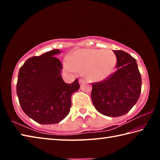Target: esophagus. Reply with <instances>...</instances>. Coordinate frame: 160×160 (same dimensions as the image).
Masks as SVG:
<instances>
[{
	"label": "esophagus",
	"mask_w": 160,
	"mask_h": 160,
	"mask_svg": "<svg viewBox=\"0 0 160 160\" xmlns=\"http://www.w3.org/2000/svg\"><path fill=\"white\" fill-rule=\"evenodd\" d=\"M83 82H84V80L82 79V78H80V79H79V83L81 84V83H82Z\"/></svg>",
	"instance_id": "esophagus-1"
}]
</instances>
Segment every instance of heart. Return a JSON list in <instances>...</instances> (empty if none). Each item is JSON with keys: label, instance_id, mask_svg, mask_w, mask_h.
Instances as JSON below:
<instances>
[{"label": "heart", "instance_id": "1", "mask_svg": "<svg viewBox=\"0 0 160 160\" xmlns=\"http://www.w3.org/2000/svg\"><path fill=\"white\" fill-rule=\"evenodd\" d=\"M117 63L115 53L111 50L82 48L75 51L65 62V68L70 72L85 70V74L92 80H102L114 71Z\"/></svg>", "mask_w": 160, "mask_h": 160}]
</instances>
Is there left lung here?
<instances>
[{
    "mask_svg": "<svg viewBox=\"0 0 160 160\" xmlns=\"http://www.w3.org/2000/svg\"><path fill=\"white\" fill-rule=\"evenodd\" d=\"M116 68L109 78L92 83L91 97L95 109L109 117L125 115L136 104L141 92L142 79L136 60L121 50H113Z\"/></svg>",
    "mask_w": 160,
    "mask_h": 160,
    "instance_id": "1",
    "label": "left lung"
}]
</instances>
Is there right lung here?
I'll return each instance as SVG.
<instances>
[{
	"mask_svg": "<svg viewBox=\"0 0 160 160\" xmlns=\"http://www.w3.org/2000/svg\"><path fill=\"white\" fill-rule=\"evenodd\" d=\"M54 49L28 59L19 70L17 94L20 107L29 118L41 124H55L66 117L71 96L80 88L78 79L63 81L62 64Z\"/></svg>",
	"mask_w": 160,
	"mask_h": 160,
	"instance_id": "1",
	"label": "right lung"
}]
</instances>
